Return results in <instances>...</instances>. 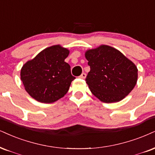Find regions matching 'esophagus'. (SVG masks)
<instances>
[{"instance_id": "34e87169", "label": "esophagus", "mask_w": 155, "mask_h": 155, "mask_svg": "<svg viewBox=\"0 0 155 155\" xmlns=\"http://www.w3.org/2000/svg\"><path fill=\"white\" fill-rule=\"evenodd\" d=\"M79 78H81V79H85V78H86V74L84 73V72H83V73L81 74V75L79 76Z\"/></svg>"}]
</instances>
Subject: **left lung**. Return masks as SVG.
Masks as SVG:
<instances>
[{"label": "left lung", "instance_id": "1", "mask_svg": "<svg viewBox=\"0 0 155 155\" xmlns=\"http://www.w3.org/2000/svg\"><path fill=\"white\" fill-rule=\"evenodd\" d=\"M85 56L91 68L85 81L91 93L102 102H118L136 85L137 66L118 49L101 45L87 50Z\"/></svg>", "mask_w": 155, "mask_h": 155}]
</instances>
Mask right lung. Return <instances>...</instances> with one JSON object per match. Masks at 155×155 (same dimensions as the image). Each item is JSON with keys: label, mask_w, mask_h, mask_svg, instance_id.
I'll list each match as a JSON object with an SVG mask.
<instances>
[{"label": "right lung", "mask_w": 155, "mask_h": 155, "mask_svg": "<svg viewBox=\"0 0 155 155\" xmlns=\"http://www.w3.org/2000/svg\"><path fill=\"white\" fill-rule=\"evenodd\" d=\"M70 51L60 45L47 47L28 61L21 70L25 90L36 101L51 104L68 93L75 78L64 62Z\"/></svg>", "instance_id": "add662e5"}]
</instances>
